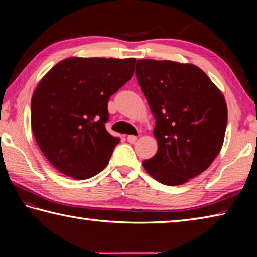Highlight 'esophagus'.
<instances>
[{"label": "esophagus", "mask_w": 257, "mask_h": 257, "mask_svg": "<svg viewBox=\"0 0 257 257\" xmlns=\"http://www.w3.org/2000/svg\"><path fill=\"white\" fill-rule=\"evenodd\" d=\"M127 141L129 143H135L137 141V136H134V135H129V136L127 137Z\"/></svg>", "instance_id": "obj_1"}]
</instances>
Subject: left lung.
I'll return each mask as SVG.
<instances>
[{
	"mask_svg": "<svg viewBox=\"0 0 257 257\" xmlns=\"http://www.w3.org/2000/svg\"><path fill=\"white\" fill-rule=\"evenodd\" d=\"M136 78L155 119L159 149L143 167L178 186L205 171L220 153L228 108L219 88L194 64L137 60Z\"/></svg>",
	"mask_w": 257,
	"mask_h": 257,
	"instance_id": "1",
	"label": "left lung"
}]
</instances>
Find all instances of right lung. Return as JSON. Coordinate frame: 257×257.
<instances>
[{"mask_svg":"<svg viewBox=\"0 0 257 257\" xmlns=\"http://www.w3.org/2000/svg\"><path fill=\"white\" fill-rule=\"evenodd\" d=\"M136 60L68 58L43 77L32 98V129L43 154L73 179L106 167L120 138L107 133V102L135 71Z\"/></svg>","mask_w":257,"mask_h":257,"instance_id":"add662e5","label":"right lung"}]
</instances>
